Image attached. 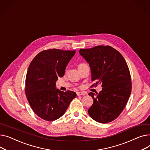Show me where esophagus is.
Here are the masks:
<instances>
[{
	"instance_id": "1",
	"label": "esophagus",
	"mask_w": 150,
	"mask_h": 150,
	"mask_svg": "<svg viewBox=\"0 0 150 150\" xmlns=\"http://www.w3.org/2000/svg\"><path fill=\"white\" fill-rule=\"evenodd\" d=\"M76 94H77V96H81V95H85V93H83V92H80V91H79V92H77V93H76Z\"/></svg>"
}]
</instances>
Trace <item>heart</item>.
Instances as JSON below:
<instances>
[{"label":"heart","instance_id":"heart-1","mask_svg":"<svg viewBox=\"0 0 150 150\" xmlns=\"http://www.w3.org/2000/svg\"><path fill=\"white\" fill-rule=\"evenodd\" d=\"M82 64H80V65H82Z\"/></svg>","mask_w":150,"mask_h":150}]
</instances>
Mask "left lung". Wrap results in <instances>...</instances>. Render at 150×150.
Segmentation results:
<instances>
[{"label":"left lung","mask_w":150,"mask_h":150,"mask_svg":"<svg viewBox=\"0 0 150 150\" xmlns=\"http://www.w3.org/2000/svg\"><path fill=\"white\" fill-rule=\"evenodd\" d=\"M80 54L91 68V80L96 86L102 83L99 94L90 93L93 99L88 109L90 116L95 121L106 124L116 119L125 107L131 92V78L124 57L110 46L99 45L81 49Z\"/></svg>","instance_id":"left-lung-1"}]
</instances>
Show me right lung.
Wrapping results in <instances>:
<instances>
[{"label": "right lung", "instance_id": "1", "mask_svg": "<svg viewBox=\"0 0 150 150\" xmlns=\"http://www.w3.org/2000/svg\"><path fill=\"white\" fill-rule=\"evenodd\" d=\"M75 52V50H43L30 64L25 79V94L33 111L43 120L53 121L62 116L76 97L74 91L56 89V81L64 76L66 67Z\"/></svg>", "mask_w": 150, "mask_h": 150}]
</instances>
